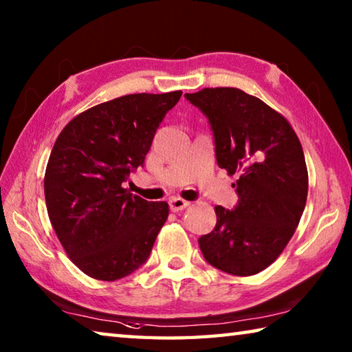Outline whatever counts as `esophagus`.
<instances>
[{"mask_svg": "<svg viewBox=\"0 0 352 352\" xmlns=\"http://www.w3.org/2000/svg\"><path fill=\"white\" fill-rule=\"evenodd\" d=\"M188 206H189V201L183 200L180 197H172L169 200V208H170V211H174V212L182 211V210H184V208H188Z\"/></svg>", "mask_w": 352, "mask_h": 352, "instance_id": "obj_1", "label": "esophagus"}]
</instances>
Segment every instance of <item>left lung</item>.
<instances>
[{
  "label": "left lung",
  "mask_w": 352,
  "mask_h": 352,
  "mask_svg": "<svg viewBox=\"0 0 352 352\" xmlns=\"http://www.w3.org/2000/svg\"><path fill=\"white\" fill-rule=\"evenodd\" d=\"M210 122L219 168L237 175L233 210L199 239L208 264L236 276L267 269L294 236L307 199L305 153L287 119L237 88L184 94Z\"/></svg>",
  "instance_id": "8db88e82"
}]
</instances>
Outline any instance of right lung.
Returning <instances> with one entry per match:
<instances>
[{"label": "right lung", "mask_w": 352, "mask_h": 352, "mask_svg": "<svg viewBox=\"0 0 352 352\" xmlns=\"http://www.w3.org/2000/svg\"><path fill=\"white\" fill-rule=\"evenodd\" d=\"M182 91L127 94L80 113L58 135L45 174L47 216L71 261L100 281L138 270L169 214L124 188L144 164Z\"/></svg>", "instance_id": "right-lung-1"}]
</instances>
